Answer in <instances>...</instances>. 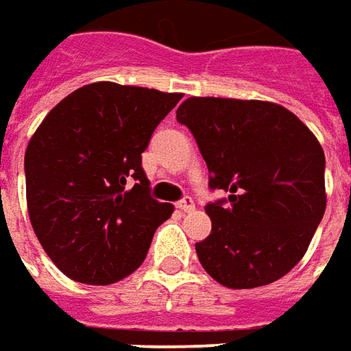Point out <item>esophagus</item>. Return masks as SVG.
<instances>
[{
	"mask_svg": "<svg viewBox=\"0 0 351 351\" xmlns=\"http://www.w3.org/2000/svg\"><path fill=\"white\" fill-rule=\"evenodd\" d=\"M176 208L180 212H190V210H194V199L190 198V196H184L180 202H176Z\"/></svg>",
	"mask_w": 351,
	"mask_h": 351,
	"instance_id": "esophagus-1",
	"label": "esophagus"
}]
</instances>
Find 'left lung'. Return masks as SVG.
Segmentation results:
<instances>
[{"mask_svg": "<svg viewBox=\"0 0 351 351\" xmlns=\"http://www.w3.org/2000/svg\"><path fill=\"white\" fill-rule=\"evenodd\" d=\"M176 120L192 132L210 188L212 233L196 243L204 270L231 289L268 285L307 252L326 210L324 152L293 112L268 101L190 97Z\"/></svg>", "mask_w": 351, "mask_h": 351, "instance_id": "left-lung-1", "label": "left lung"}]
</instances>
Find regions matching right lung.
Listing matches in <instances>:
<instances>
[{
    "instance_id": "add662e5",
    "label": "right lung",
    "mask_w": 351,
    "mask_h": 351,
    "mask_svg": "<svg viewBox=\"0 0 351 351\" xmlns=\"http://www.w3.org/2000/svg\"><path fill=\"white\" fill-rule=\"evenodd\" d=\"M180 93L99 81L56 104L25 153L27 208L44 252L67 278L108 285L136 272L173 206L141 169Z\"/></svg>"
}]
</instances>
